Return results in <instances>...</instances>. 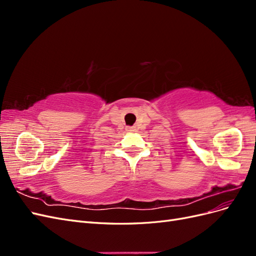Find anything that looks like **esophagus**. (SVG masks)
<instances>
[{"mask_svg": "<svg viewBox=\"0 0 256 256\" xmlns=\"http://www.w3.org/2000/svg\"><path fill=\"white\" fill-rule=\"evenodd\" d=\"M127 131H129V132H131V131H134L132 128H127Z\"/></svg>", "mask_w": 256, "mask_h": 256, "instance_id": "34e87169", "label": "esophagus"}]
</instances>
